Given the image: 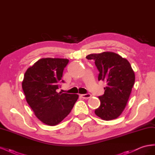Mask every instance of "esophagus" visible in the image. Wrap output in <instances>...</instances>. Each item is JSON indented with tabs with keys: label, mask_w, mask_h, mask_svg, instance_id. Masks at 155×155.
<instances>
[{
	"label": "esophagus",
	"mask_w": 155,
	"mask_h": 155,
	"mask_svg": "<svg viewBox=\"0 0 155 155\" xmlns=\"http://www.w3.org/2000/svg\"><path fill=\"white\" fill-rule=\"evenodd\" d=\"M81 97L83 98V99H88V98H90L91 97V94H81Z\"/></svg>",
	"instance_id": "esophagus-1"
}]
</instances>
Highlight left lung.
Listing matches in <instances>:
<instances>
[{"label": "left lung", "mask_w": 155, "mask_h": 155, "mask_svg": "<svg viewBox=\"0 0 155 155\" xmlns=\"http://www.w3.org/2000/svg\"><path fill=\"white\" fill-rule=\"evenodd\" d=\"M86 58L95 61L100 72L98 81L107 83L104 94L98 97L101 105L95 114L104 120L116 119L124 110L134 84L132 67L126 59L111 51L92 54Z\"/></svg>", "instance_id": "8db88e82"}]
</instances>
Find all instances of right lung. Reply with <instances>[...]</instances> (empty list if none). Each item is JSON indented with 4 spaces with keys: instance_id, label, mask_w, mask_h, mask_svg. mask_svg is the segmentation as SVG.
<instances>
[{
    "instance_id": "1",
    "label": "right lung",
    "mask_w": 155,
    "mask_h": 155,
    "mask_svg": "<svg viewBox=\"0 0 155 155\" xmlns=\"http://www.w3.org/2000/svg\"><path fill=\"white\" fill-rule=\"evenodd\" d=\"M67 59L43 58L28 68L22 83L28 104L42 122L50 126L59 124L69 114L78 94L57 92Z\"/></svg>"
}]
</instances>
